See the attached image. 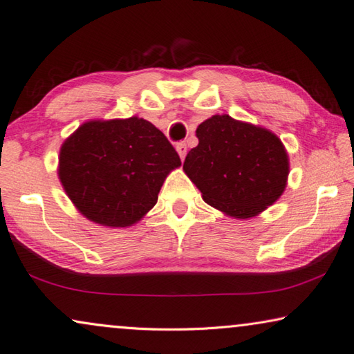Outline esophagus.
<instances>
[{
	"instance_id": "34e87169",
	"label": "esophagus",
	"mask_w": 354,
	"mask_h": 354,
	"mask_svg": "<svg viewBox=\"0 0 354 354\" xmlns=\"http://www.w3.org/2000/svg\"><path fill=\"white\" fill-rule=\"evenodd\" d=\"M176 149H177V152H178V156H180V158H185V156H186V145L183 143V142H180V143H177L176 145Z\"/></svg>"
}]
</instances>
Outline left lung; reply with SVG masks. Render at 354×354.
<instances>
[{"label": "left lung", "instance_id": "1", "mask_svg": "<svg viewBox=\"0 0 354 354\" xmlns=\"http://www.w3.org/2000/svg\"><path fill=\"white\" fill-rule=\"evenodd\" d=\"M197 138L183 169L206 203L236 218H248L282 196L288 156L272 132L230 115H214L198 124Z\"/></svg>", "mask_w": 354, "mask_h": 354}]
</instances>
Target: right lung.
<instances>
[{"label": "right lung", "mask_w": 354, "mask_h": 354, "mask_svg": "<svg viewBox=\"0 0 354 354\" xmlns=\"http://www.w3.org/2000/svg\"><path fill=\"white\" fill-rule=\"evenodd\" d=\"M180 157L154 124L131 117L89 122L59 151L58 176L84 217L104 226H131L157 203Z\"/></svg>", "instance_id": "add662e5"}]
</instances>
